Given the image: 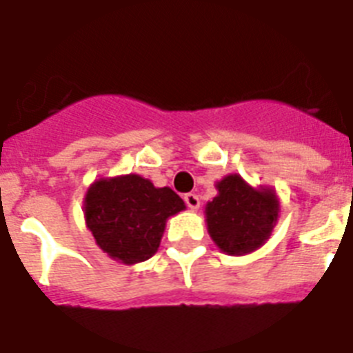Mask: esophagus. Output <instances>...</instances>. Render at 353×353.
<instances>
[{
	"label": "esophagus",
	"instance_id": "obj_1",
	"mask_svg": "<svg viewBox=\"0 0 353 353\" xmlns=\"http://www.w3.org/2000/svg\"><path fill=\"white\" fill-rule=\"evenodd\" d=\"M183 201H185V205L191 208V210L199 208V198L198 194H194V192H187V194H183Z\"/></svg>",
	"mask_w": 353,
	"mask_h": 353
}]
</instances>
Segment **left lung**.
<instances>
[{"mask_svg":"<svg viewBox=\"0 0 353 353\" xmlns=\"http://www.w3.org/2000/svg\"><path fill=\"white\" fill-rule=\"evenodd\" d=\"M219 194L207 205V226L214 242L228 254L256 251L269 239L277 221L276 194L254 191L239 174L217 183Z\"/></svg>","mask_w":353,"mask_h":353,"instance_id":"obj_1","label":"left lung"}]
</instances>
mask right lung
<instances>
[{
	"label": "right lung",
	"instance_id": "add662e5",
	"mask_svg": "<svg viewBox=\"0 0 353 353\" xmlns=\"http://www.w3.org/2000/svg\"><path fill=\"white\" fill-rule=\"evenodd\" d=\"M183 208V199L170 187L157 189L139 174L99 180L84 199V217L95 242L127 265L154 256L166 219Z\"/></svg>",
	"mask_w": 353,
	"mask_h": 353
}]
</instances>
